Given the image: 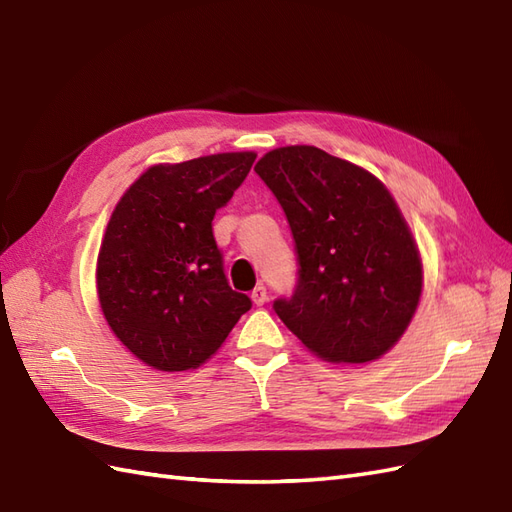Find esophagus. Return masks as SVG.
I'll list each match as a JSON object with an SVG mask.
<instances>
[{
  "label": "esophagus",
  "instance_id": "1",
  "mask_svg": "<svg viewBox=\"0 0 512 512\" xmlns=\"http://www.w3.org/2000/svg\"><path fill=\"white\" fill-rule=\"evenodd\" d=\"M251 298H253V303H255L257 307L266 305V303H268V292H266V287H264V285H257L255 290L251 292Z\"/></svg>",
  "mask_w": 512,
  "mask_h": 512
}]
</instances>
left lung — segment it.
Here are the masks:
<instances>
[{
  "mask_svg": "<svg viewBox=\"0 0 512 512\" xmlns=\"http://www.w3.org/2000/svg\"><path fill=\"white\" fill-rule=\"evenodd\" d=\"M255 170L283 207L300 266L292 298L274 300L277 316L324 361L381 359L411 324L424 283L385 183L309 144L272 149Z\"/></svg>",
  "mask_w": 512,
  "mask_h": 512,
  "instance_id": "1",
  "label": "left lung"
}]
</instances>
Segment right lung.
<instances>
[{
    "instance_id": "right-lung-1",
    "label": "right lung",
    "mask_w": 512,
    "mask_h": 512,
    "mask_svg": "<svg viewBox=\"0 0 512 512\" xmlns=\"http://www.w3.org/2000/svg\"><path fill=\"white\" fill-rule=\"evenodd\" d=\"M255 157L155 164L114 207L97 257L99 305L112 333L153 370H196L251 309L227 283L212 220Z\"/></svg>"
}]
</instances>
